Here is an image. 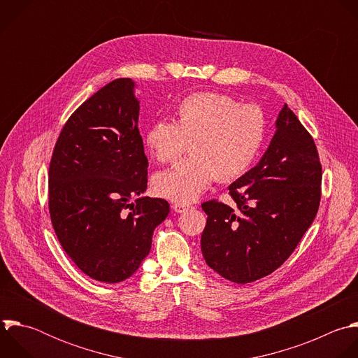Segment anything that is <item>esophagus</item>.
I'll use <instances>...</instances> for the list:
<instances>
[{"label":"esophagus","mask_w":358,"mask_h":358,"mask_svg":"<svg viewBox=\"0 0 358 358\" xmlns=\"http://www.w3.org/2000/svg\"><path fill=\"white\" fill-rule=\"evenodd\" d=\"M172 208L176 211V213H183L186 210H189V206L187 204H182V203H175L172 206Z\"/></svg>","instance_id":"34e87169"}]
</instances>
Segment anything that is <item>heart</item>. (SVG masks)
<instances>
[{
  "label": "heart",
  "instance_id": "1",
  "mask_svg": "<svg viewBox=\"0 0 358 358\" xmlns=\"http://www.w3.org/2000/svg\"><path fill=\"white\" fill-rule=\"evenodd\" d=\"M176 113V122L158 120L145 136L151 154L162 164L178 161L190 144V158L155 178L158 194L192 203L216 176L224 182L238 179L255 162L266 132L258 106L203 92L185 97Z\"/></svg>",
  "mask_w": 358,
  "mask_h": 358
}]
</instances>
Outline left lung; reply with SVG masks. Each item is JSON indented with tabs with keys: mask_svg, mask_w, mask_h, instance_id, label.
<instances>
[{
	"mask_svg": "<svg viewBox=\"0 0 358 358\" xmlns=\"http://www.w3.org/2000/svg\"><path fill=\"white\" fill-rule=\"evenodd\" d=\"M322 165L312 135L285 104L257 166L229 186L237 211L208 200L200 245L206 264L236 283L261 279L295 251L313 223Z\"/></svg>",
	"mask_w": 358,
	"mask_h": 358,
	"instance_id": "obj_1",
	"label": "left lung"
}]
</instances>
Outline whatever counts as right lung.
<instances>
[{"label":"right lung","mask_w":358,"mask_h":358,"mask_svg":"<svg viewBox=\"0 0 358 358\" xmlns=\"http://www.w3.org/2000/svg\"><path fill=\"white\" fill-rule=\"evenodd\" d=\"M131 79H115L66 121L49 165V213L69 258L107 283L129 278L169 214V203L138 197L147 190L148 159L138 129Z\"/></svg>","instance_id":"right-lung-1"}]
</instances>
